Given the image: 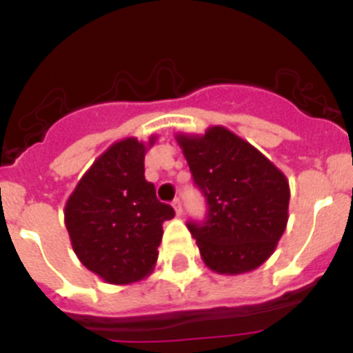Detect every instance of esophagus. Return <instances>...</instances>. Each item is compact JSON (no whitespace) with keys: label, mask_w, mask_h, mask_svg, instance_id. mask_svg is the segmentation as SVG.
I'll return each mask as SVG.
<instances>
[{"label":"esophagus","mask_w":353,"mask_h":353,"mask_svg":"<svg viewBox=\"0 0 353 353\" xmlns=\"http://www.w3.org/2000/svg\"><path fill=\"white\" fill-rule=\"evenodd\" d=\"M173 208L174 212H176V215H182L183 214V208H182V201H180V198H174L173 199Z\"/></svg>","instance_id":"obj_1"}]
</instances>
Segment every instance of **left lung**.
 <instances>
[{"mask_svg":"<svg viewBox=\"0 0 353 353\" xmlns=\"http://www.w3.org/2000/svg\"><path fill=\"white\" fill-rule=\"evenodd\" d=\"M194 183L207 198L203 223H187L201 260L217 274L258 269L276 251L288 223L285 173L226 127L176 134Z\"/></svg>","mask_w":353,"mask_h":353,"instance_id":"8db88e82","label":"left lung"}]
</instances>
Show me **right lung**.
<instances>
[{"instance_id": "add662e5", "label": "right lung", "mask_w": 353, "mask_h": 353, "mask_svg": "<svg viewBox=\"0 0 353 353\" xmlns=\"http://www.w3.org/2000/svg\"><path fill=\"white\" fill-rule=\"evenodd\" d=\"M155 143H113L81 176L65 205V226L81 263L109 285H130L152 274L162 223L174 210L145 179V154Z\"/></svg>"}]
</instances>
